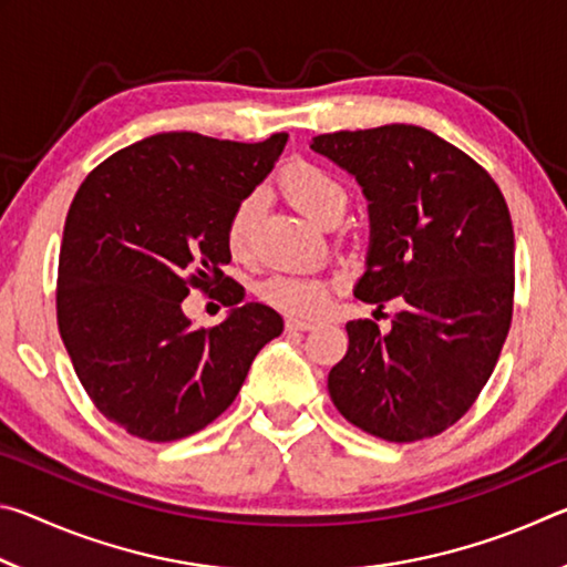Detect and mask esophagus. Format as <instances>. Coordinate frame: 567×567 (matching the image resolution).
<instances>
[{"label":"esophagus","mask_w":567,"mask_h":567,"mask_svg":"<svg viewBox=\"0 0 567 567\" xmlns=\"http://www.w3.org/2000/svg\"><path fill=\"white\" fill-rule=\"evenodd\" d=\"M285 328L290 332H307L315 328V320H302V318H287Z\"/></svg>","instance_id":"34e87169"}]
</instances>
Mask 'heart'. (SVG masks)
Masks as SVG:
<instances>
[{"instance_id": "obj_1", "label": "heart", "mask_w": 567, "mask_h": 567, "mask_svg": "<svg viewBox=\"0 0 567 567\" xmlns=\"http://www.w3.org/2000/svg\"><path fill=\"white\" fill-rule=\"evenodd\" d=\"M282 192L290 203L312 223H320L332 209L348 205V192L338 179L315 165H292L282 177ZM257 213V197H247L237 205L227 225V247L243 252ZM330 287L315 277L277 275L262 285V297L270 305L292 315H315L328 302Z\"/></svg>"}]
</instances>
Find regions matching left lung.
<instances>
[{"label": "left lung", "instance_id": "1", "mask_svg": "<svg viewBox=\"0 0 567 567\" xmlns=\"http://www.w3.org/2000/svg\"><path fill=\"white\" fill-rule=\"evenodd\" d=\"M362 187L370 245L362 302L400 297L390 332L348 322V352L328 375L344 420L388 443L443 433L493 375L513 320L515 237L493 177L415 124L312 137Z\"/></svg>", "mask_w": 567, "mask_h": 567}]
</instances>
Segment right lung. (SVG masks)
Segmentation results:
<instances>
[{
	"instance_id": "obj_1",
	"label": "right lung",
	"mask_w": 567,
	"mask_h": 567,
	"mask_svg": "<svg viewBox=\"0 0 567 567\" xmlns=\"http://www.w3.org/2000/svg\"><path fill=\"white\" fill-rule=\"evenodd\" d=\"M287 134L245 145L162 132L114 152L82 182L64 223L56 322L104 417L172 443L233 405L255 354L282 332L272 307L227 292L215 328L182 312L189 287L225 292L227 225L270 175Z\"/></svg>"
}]
</instances>
